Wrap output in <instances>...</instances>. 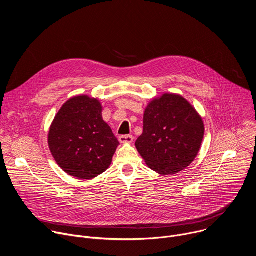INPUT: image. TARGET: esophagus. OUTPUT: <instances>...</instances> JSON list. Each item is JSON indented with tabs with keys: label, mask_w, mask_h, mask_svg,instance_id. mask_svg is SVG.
<instances>
[{
	"label": "esophagus",
	"mask_w": 256,
	"mask_h": 256,
	"mask_svg": "<svg viewBox=\"0 0 256 256\" xmlns=\"http://www.w3.org/2000/svg\"><path fill=\"white\" fill-rule=\"evenodd\" d=\"M118 140H120V142H122V144H132V140H134V138H132V136H128V134H126V136H120L118 138Z\"/></svg>",
	"instance_id": "esophagus-1"
}]
</instances>
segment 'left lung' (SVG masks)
<instances>
[{
  "label": "left lung",
  "instance_id": "left-lung-1",
  "mask_svg": "<svg viewBox=\"0 0 256 256\" xmlns=\"http://www.w3.org/2000/svg\"><path fill=\"white\" fill-rule=\"evenodd\" d=\"M204 134V122L196 108L181 95L165 93L146 107L136 148L149 168L173 175L192 163Z\"/></svg>",
  "mask_w": 256,
  "mask_h": 256
}]
</instances>
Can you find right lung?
Instances as JSON below:
<instances>
[{
    "label": "right lung",
    "mask_w": 256,
    "mask_h": 256,
    "mask_svg": "<svg viewBox=\"0 0 256 256\" xmlns=\"http://www.w3.org/2000/svg\"><path fill=\"white\" fill-rule=\"evenodd\" d=\"M118 144L102 118L101 103L87 95L68 99L48 132V147L56 162L79 179H92L106 171Z\"/></svg>",
    "instance_id": "right-lung-1"
}]
</instances>
